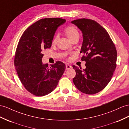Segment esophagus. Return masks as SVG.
<instances>
[{
  "label": "esophagus",
  "instance_id": "esophagus-1",
  "mask_svg": "<svg viewBox=\"0 0 129 129\" xmlns=\"http://www.w3.org/2000/svg\"><path fill=\"white\" fill-rule=\"evenodd\" d=\"M71 68H72V67L70 64H66V69H67V70H69V69H71Z\"/></svg>",
  "mask_w": 129,
  "mask_h": 129
}]
</instances>
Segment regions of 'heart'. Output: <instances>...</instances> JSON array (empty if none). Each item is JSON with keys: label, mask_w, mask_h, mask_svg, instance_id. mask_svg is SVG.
<instances>
[{"label": "heart", "mask_w": 129, "mask_h": 129, "mask_svg": "<svg viewBox=\"0 0 129 129\" xmlns=\"http://www.w3.org/2000/svg\"><path fill=\"white\" fill-rule=\"evenodd\" d=\"M65 33L66 35L67 36V37L69 38V39L71 41L73 40L76 38H79L80 36V34L77 30V29L74 26H69L65 30ZM58 39V36H55L54 38L52 40V44H55L56 42H57Z\"/></svg>", "instance_id": "obj_1"}]
</instances>
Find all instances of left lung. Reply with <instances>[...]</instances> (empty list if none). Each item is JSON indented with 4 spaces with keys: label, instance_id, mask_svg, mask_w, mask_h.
Instances as JSON below:
<instances>
[{
    "label": "left lung",
    "instance_id": "obj_1",
    "mask_svg": "<svg viewBox=\"0 0 129 129\" xmlns=\"http://www.w3.org/2000/svg\"><path fill=\"white\" fill-rule=\"evenodd\" d=\"M83 34L80 53L85 69L72 66L76 71L75 85L86 94L101 91L111 80L116 68L117 53L115 45L105 29L94 20L82 18L71 22Z\"/></svg>",
    "mask_w": 129,
    "mask_h": 129
}]
</instances>
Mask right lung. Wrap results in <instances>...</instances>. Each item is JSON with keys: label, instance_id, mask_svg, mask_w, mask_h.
Returning a JSON list of instances; mask_svg holds the SVG:
<instances>
[{"label": "right lung", "instance_id": "obj_1", "mask_svg": "<svg viewBox=\"0 0 129 129\" xmlns=\"http://www.w3.org/2000/svg\"><path fill=\"white\" fill-rule=\"evenodd\" d=\"M66 22L64 19H41L28 27L19 39L14 64L24 88L37 96L51 93L57 86L65 70V64L57 61L49 66L43 64L42 51L52 46L55 33Z\"/></svg>", "mask_w": 129, "mask_h": 129}]
</instances>
